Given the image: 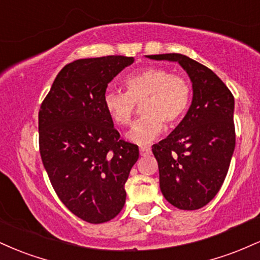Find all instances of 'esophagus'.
Listing matches in <instances>:
<instances>
[{"instance_id":"obj_1","label":"esophagus","mask_w":260,"mask_h":260,"mask_svg":"<svg viewBox=\"0 0 260 260\" xmlns=\"http://www.w3.org/2000/svg\"><path fill=\"white\" fill-rule=\"evenodd\" d=\"M139 153L142 156H148V155L151 154V150L149 147H140L139 148Z\"/></svg>"}]
</instances>
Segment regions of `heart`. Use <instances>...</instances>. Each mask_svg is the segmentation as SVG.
Listing matches in <instances>:
<instances>
[{
  "label": "heart",
  "instance_id": "b5f03b06",
  "mask_svg": "<svg viewBox=\"0 0 260 260\" xmlns=\"http://www.w3.org/2000/svg\"><path fill=\"white\" fill-rule=\"evenodd\" d=\"M127 92L109 89L104 94V106L117 126L126 127L143 103L144 115L133 124L128 139L147 144L159 136L164 128L174 127L182 120L189 106L192 86L187 78L172 74L162 67H147L124 79Z\"/></svg>",
  "mask_w": 260,
  "mask_h": 260
}]
</instances>
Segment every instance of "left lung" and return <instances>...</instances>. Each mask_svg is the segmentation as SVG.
I'll list each match as a JSON object with an SVG mask.
<instances>
[{"instance_id":"1","label":"left lung","mask_w":260,"mask_h":260,"mask_svg":"<svg viewBox=\"0 0 260 260\" xmlns=\"http://www.w3.org/2000/svg\"><path fill=\"white\" fill-rule=\"evenodd\" d=\"M178 62L193 86L192 105L177 127L153 145L160 189L182 210L207 205L221 188L235 150V99L219 77L181 53L149 55Z\"/></svg>"}]
</instances>
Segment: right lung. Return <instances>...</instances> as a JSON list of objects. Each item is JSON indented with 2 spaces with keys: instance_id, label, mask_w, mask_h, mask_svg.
Here are the masks:
<instances>
[{
  "instance_id": "1",
  "label": "right lung",
  "mask_w": 260,
  "mask_h": 260,
  "mask_svg": "<svg viewBox=\"0 0 260 260\" xmlns=\"http://www.w3.org/2000/svg\"><path fill=\"white\" fill-rule=\"evenodd\" d=\"M133 61L105 56L66 64L39 110L44 168L59 201L86 222L118 215L139 157L138 147L120 138L104 106L107 84Z\"/></svg>"
}]
</instances>
